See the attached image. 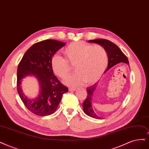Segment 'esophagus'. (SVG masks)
<instances>
[{"label": "esophagus", "mask_w": 149, "mask_h": 149, "mask_svg": "<svg viewBox=\"0 0 149 149\" xmlns=\"http://www.w3.org/2000/svg\"><path fill=\"white\" fill-rule=\"evenodd\" d=\"M76 90H77V89L74 88H69V91H75Z\"/></svg>", "instance_id": "obj_1"}]
</instances>
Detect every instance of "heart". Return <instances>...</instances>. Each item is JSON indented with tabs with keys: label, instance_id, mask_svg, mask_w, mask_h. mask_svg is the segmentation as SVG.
<instances>
[{
	"label": "heart",
	"instance_id": "b5f03b06",
	"mask_svg": "<svg viewBox=\"0 0 149 149\" xmlns=\"http://www.w3.org/2000/svg\"><path fill=\"white\" fill-rule=\"evenodd\" d=\"M63 53L66 59L54 55L51 61L53 72L65 79L75 65L76 74L66 79L65 84L70 86H79L85 82L91 85L100 79L105 72L109 62L108 54L104 47L93 46L83 42H74L66 47Z\"/></svg>",
	"mask_w": 149,
	"mask_h": 149
}]
</instances>
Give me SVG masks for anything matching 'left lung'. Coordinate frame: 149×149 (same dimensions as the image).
<instances>
[{"label":"left lung","mask_w":149,"mask_h":149,"mask_svg":"<svg viewBox=\"0 0 149 149\" xmlns=\"http://www.w3.org/2000/svg\"><path fill=\"white\" fill-rule=\"evenodd\" d=\"M89 43H94L98 44L101 47H104L106 49L107 52L109 62L107 68L106 69L104 73L106 72L109 69H111L114 65H117L120 63H124L127 64H129L128 59L122 51L112 42L109 41L106 39H102V38H97L95 40H88ZM97 82L94 85H93L89 87L86 88L87 91V96L86 100L83 103V109L86 115L90 117L94 118L96 119H102V118L96 113L94 111V109L92 106V100L93 96L94 95L95 91L97 87Z\"/></svg>","instance_id":"1"}]
</instances>
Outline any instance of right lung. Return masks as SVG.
Here are the masks:
<instances>
[{
    "mask_svg": "<svg viewBox=\"0 0 149 149\" xmlns=\"http://www.w3.org/2000/svg\"><path fill=\"white\" fill-rule=\"evenodd\" d=\"M65 43L46 40L34 44L24 53L17 69V90L21 101L27 109L38 116L53 113L68 88L58 80L51 65L53 56ZM27 76L36 78L40 85V93L34 98L26 96L21 84Z\"/></svg>",
    "mask_w": 149,
    "mask_h": 149,
    "instance_id": "1",
    "label": "right lung"
}]
</instances>
